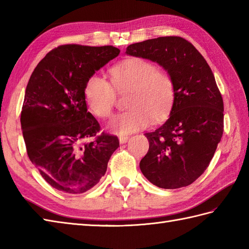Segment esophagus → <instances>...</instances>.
<instances>
[{"label":"esophagus","mask_w":249,"mask_h":249,"mask_svg":"<svg viewBox=\"0 0 249 249\" xmlns=\"http://www.w3.org/2000/svg\"><path fill=\"white\" fill-rule=\"evenodd\" d=\"M128 139H129L128 136H120V138H119L120 143H126V142L128 141Z\"/></svg>","instance_id":"esophagus-1"}]
</instances>
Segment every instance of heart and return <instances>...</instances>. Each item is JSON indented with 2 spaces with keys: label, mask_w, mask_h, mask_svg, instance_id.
Here are the masks:
<instances>
[{
  "label": "heart",
  "mask_w": 249,
  "mask_h": 249,
  "mask_svg": "<svg viewBox=\"0 0 249 249\" xmlns=\"http://www.w3.org/2000/svg\"><path fill=\"white\" fill-rule=\"evenodd\" d=\"M111 83L102 76H89L84 86V99L91 113L109 118L116 102V93H128L129 110L113 116L108 129L116 135H128L160 122L170 112L176 102V82L168 71L142 57H129L110 70Z\"/></svg>",
  "instance_id": "b5f03b06"
}]
</instances>
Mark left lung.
I'll list each match as a JSON object with an SVG mask.
<instances>
[{
  "instance_id": "1",
  "label": "left lung",
  "mask_w": 249,
  "mask_h": 249,
  "mask_svg": "<svg viewBox=\"0 0 249 249\" xmlns=\"http://www.w3.org/2000/svg\"><path fill=\"white\" fill-rule=\"evenodd\" d=\"M126 53L158 63L177 89L168 120L144 134L150 147L140 170L160 188L188 186L209 167L224 133V102L212 70L194 45L178 36L131 44Z\"/></svg>"
}]
</instances>
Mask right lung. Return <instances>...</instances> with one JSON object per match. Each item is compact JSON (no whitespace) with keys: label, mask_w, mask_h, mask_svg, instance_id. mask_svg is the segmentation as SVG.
<instances>
[{"label":"right lung","mask_w":249,"mask_h":249,"mask_svg":"<svg viewBox=\"0 0 249 249\" xmlns=\"http://www.w3.org/2000/svg\"><path fill=\"white\" fill-rule=\"evenodd\" d=\"M119 53L113 46L62 45L32 72L20 118L23 139L30 160L57 190L82 194L94 187L120 145L116 136L97 135L99 123L84 99L88 78Z\"/></svg>","instance_id":"1"}]
</instances>
